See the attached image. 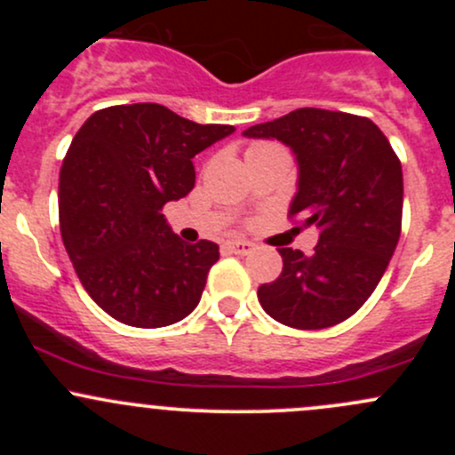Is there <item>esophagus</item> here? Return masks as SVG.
<instances>
[{"mask_svg":"<svg viewBox=\"0 0 455 455\" xmlns=\"http://www.w3.org/2000/svg\"><path fill=\"white\" fill-rule=\"evenodd\" d=\"M227 249L231 251V253H235V255H249L251 251L255 249V244H253V242H249V240H228Z\"/></svg>","mask_w":455,"mask_h":455,"instance_id":"1","label":"esophagus"}]
</instances>
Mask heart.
<instances>
[{
	"mask_svg": "<svg viewBox=\"0 0 455 455\" xmlns=\"http://www.w3.org/2000/svg\"><path fill=\"white\" fill-rule=\"evenodd\" d=\"M255 147H268V145H253V147H251V149H255Z\"/></svg>",
	"mask_w": 455,
	"mask_h": 455,
	"instance_id": "1",
	"label": "heart"
}]
</instances>
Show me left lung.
<instances>
[{
  "label": "left lung",
  "instance_id": "left-lung-1",
  "mask_svg": "<svg viewBox=\"0 0 455 455\" xmlns=\"http://www.w3.org/2000/svg\"><path fill=\"white\" fill-rule=\"evenodd\" d=\"M244 136L291 147L299 178L288 215L319 228L313 255L279 249L282 275L259 286L261 308L297 330L341 323L379 286L401 237V160L370 118L330 109H295Z\"/></svg>",
  "mask_w": 455,
  "mask_h": 455
}]
</instances>
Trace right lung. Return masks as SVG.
Segmentation results:
<instances>
[{
    "label": "right lung",
    "instance_id": "right-lung-1",
    "mask_svg": "<svg viewBox=\"0 0 455 455\" xmlns=\"http://www.w3.org/2000/svg\"><path fill=\"white\" fill-rule=\"evenodd\" d=\"M158 103L99 109L59 176L61 237L87 295L134 328H163L198 306L218 244L182 242L163 206L194 189L191 158L233 134Z\"/></svg>",
    "mask_w": 455,
    "mask_h": 455
}]
</instances>
